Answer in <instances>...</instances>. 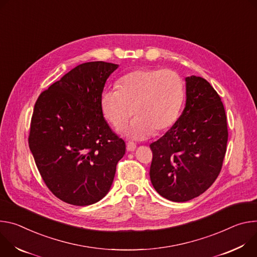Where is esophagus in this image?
I'll list each match as a JSON object with an SVG mask.
<instances>
[{"label":"esophagus","mask_w":257,"mask_h":257,"mask_svg":"<svg viewBox=\"0 0 257 257\" xmlns=\"http://www.w3.org/2000/svg\"><path fill=\"white\" fill-rule=\"evenodd\" d=\"M136 148H137V146H136L135 143H133V142H127V143H126V150L127 151L133 152V151L136 150Z\"/></svg>","instance_id":"34e87169"}]
</instances>
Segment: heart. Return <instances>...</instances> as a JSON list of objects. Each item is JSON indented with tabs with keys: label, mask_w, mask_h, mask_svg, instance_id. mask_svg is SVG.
I'll return each instance as SVG.
<instances>
[{
	"label": "heart",
	"mask_w": 257,
	"mask_h": 257,
	"mask_svg": "<svg viewBox=\"0 0 257 257\" xmlns=\"http://www.w3.org/2000/svg\"><path fill=\"white\" fill-rule=\"evenodd\" d=\"M117 88L102 92V114L112 126L119 128L128 120L133 110L135 117L122 134L137 141L145 140L154 131L160 133L172 127L185 101L184 80L169 69L133 70L118 79Z\"/></svg>",
	"instance_id": "b5f03b06"
}]
</instances>
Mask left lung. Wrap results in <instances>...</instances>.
<instances>
[{"label": "left lung", "mask_w": 257, "mask_h": 257, "mask_svg": "<svg viewBox=\"0 0 257 257\" xmlns=\"http://www.w3.org/2000/svg\"><path fill=\"white\" fill-rule=\"evenodd\" d=\"M187 101L180 118L150 145V179L162 197L186 202L204 193L218 177L227 143L223 104L200 76L186 77Z\"/></svg>", "instance_id": "1"}]
</instances>
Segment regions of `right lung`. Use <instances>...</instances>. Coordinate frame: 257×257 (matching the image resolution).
Wrapping results in <instances>:
<instances>
[{
  "mask_svg": "<svg viewBox=\"0 0 257 257\" xmlns=\"http://www.w3.org/2000/svg\"><path fill=\"white\" fill-rule=\"evenodd\" d=\"M117 64L82 63L39 96L28 145L48 189L76 206L100 201L109 192L125 143L109 127L100 97Z\"/></svg>",
  "mask_w": 257,
  "mask_h": 257,
  "instance_id": "right-lung-1",
  "label": "right lung"
}]
</instances>
